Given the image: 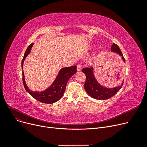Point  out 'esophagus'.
<instances>
[{"instance_id": "1", "label": "esophagus", "mask_w": 147, "mask_h": 147, "mask_svg": "<svg viewBox=\"0 0 147 147\" xmlns=\"http://www.w3.org/2000/svg\"><path fill=\"white\" fill-rule=\"evenodd\" d=\"M82 69V66L80 65H78L77 66V71H80Z\"/></svg>"}]
</instances>
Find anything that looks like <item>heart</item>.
I'll return each instance as SVG.
<instances>
[{
	"label": "heart",
	"instance_id": "heart-1",
	"mask_svg": "<svg viewBox=\"0 0 147 147\" xmlns=\"http://www.w3.org/2000/svg\"><path fill=\"white\" fill-rule=\"evenodd\" d=\"M92 47H93V46H92Z\"/></svg>",
	"mask_w": 147,
	"mask_h": 147
}]
</instances>
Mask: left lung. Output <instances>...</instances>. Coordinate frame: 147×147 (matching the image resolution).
<instances>
[{
    "instance_id": "8db88e82",
    "label": "left lung",
    "mask_w": 147,
    "mask_h": 147,
    "mask_svg": "<svg viewBox=\"0 0 147 147\" xmlns=\"http://www.w3.org/2000/svg\"><path fill=\"white\" fill-rule=\"evenodd\" d=\"M111 51L112 52L120 56L123 63H125V59L123 56V54L119 47L117 45L113 43L111 48ZM82 71L86 77V82L84 85V89L90 96L96 99L105 100L111 98L120 90L123 86V83H124V80H123L121 85L117 87H106L99 83L97 80L94 74V68L93 66L90 67V68H84L82 69Z\"/></svg>"
}]
</instances>
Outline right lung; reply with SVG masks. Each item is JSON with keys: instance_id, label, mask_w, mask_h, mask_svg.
<instances>
[{"instance_id": "right-lung-1", "label": "right lung", "mask_w": 147, "mask_h": 147, "mask_svg": "<svg viewBox=\"0 0 147 147\" xmlns=\"http://www.w3.org/2000/svg\"><path fill=\"white\" fill-rule=\"evenodd\" d=\"M33 43L28 46L24 57L22 60L21 67L22 73V82L24 88L28 93L37 101L45 104H53L56 102L63 97L67 83L72 76L77 72V67L76 65L61 68L59 71L55 79L54 80L51 85L47 89L42 91H33L30 90L26 83L24 73L23 71V64L26 57L29 55L33 46Z\"/></svg>"}]
</instances>
